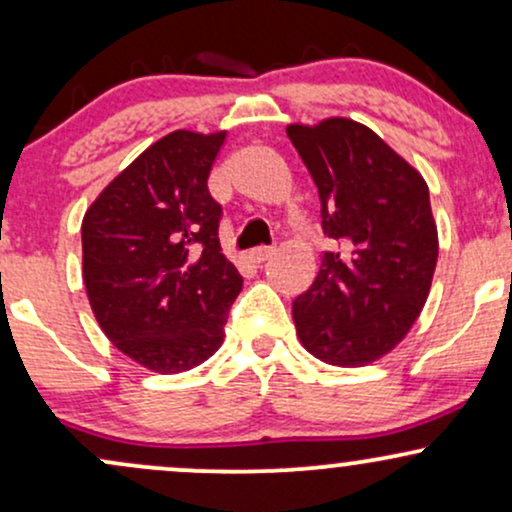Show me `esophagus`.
<instances>
[{"label":"esophagus","mask_w":512,"mask_h":512,"mask_svg":"<svg viewBox=\"0 0 512 512\" xmlns=\"http://www.w3.org/2000/svg\"><path fill=\"white\" fill-rule=\"evenodd\" d=\"M274 252H276L274 248H267V245H262V248H255L250 252V260L255 264H262V262H267L269 257L274 255Z\"/></svg>","instance_id":"1"}]
</instances>
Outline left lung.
Wrapping results in <instances>:
<instances>
[{
  "label": "left lung",
  "mask_w": 512,
  "mask_h": 512,
  "mask_svg": "<svg viewBox=\"0 0 512 512\" xmlns=\"http://www.w3.org/2000/svg\"><path fill=\"white\" fill-rule=\"evenodd\" d=\"M320 195L325 252L293 301L301 344L332 366H366L402 342L424 308L438 260L428 185L373 129L346 117L289 125Z\"/></svg>",
  "instance_id": "obj_1"
}]
</instances>
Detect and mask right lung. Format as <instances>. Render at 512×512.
<instances>
[{"instance_id": "1", "label": "right lung", "mask_w": 512, "mask_h": 512, "mask_svg": "<svg viewBox=\"0 0 512 512\" xmlns=\"http://www.w3.org/2000/svg\"><path fill=\"white\" fill-rule=\"evenodd\" d=\"M226 132L178 129L134 158L81 223L93 315L122 354L156 373L214 356L243 276L223 257L209 173Z\"/></svg>"}]
</instances>
